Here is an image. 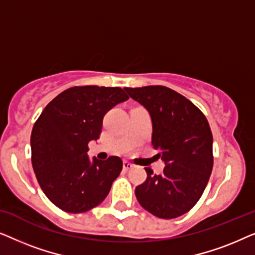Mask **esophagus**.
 <instances>
[{"label":"esophagus","mask_w":255,"mask_h":255,"mask_svg":"<svg viewBox=\"0 0 255 255\" xmlns=\"http://www.w3.org/2000/svg\"><path fill=\"white\" fill-rule=\"evenodd\" d=\"M133 165H132L131 162H128V161H124L123 162V168H124V170H128V169H131V168H133Z\"/></svg>","instance_id":"1"}]
</instances>
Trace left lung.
<instances>
[{
	"instance_id": "8db88e82",
	"label": "left lung",
	"mask_w": 255,
	"mask_h": 255,
	"mask_svg": "<svg viewBox=\"0 0 255 255\" xmlns=\"http://www.w3.org/2000/svg\"><path fill=\"white\" fill-rule=\"evenodd\" d=\"M124 89L148 111L152 145L166 165L160 175L145 168L147 179L135 188V197L145 210L159 218L182 216L201 198L214 166L207 118L194 103L167 87Z\"/></svg>"
}]
</instances>
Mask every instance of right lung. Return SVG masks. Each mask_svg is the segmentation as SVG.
Instances as JSON below:
<instances>
[{"instance_id": "1", "label": "right lung", "mask_w": 255, "mask_h": 255, "mask_svg": "<svg viewBox=\"0 0 255 255\" xmlns=\"http://www.w3.org/2000/svg\"><path fill=\"white\" fill-rule=\"evenodd\" d=\"M127 100L120 87H72L52 100L34 123L32 167L41 190L59 209L86 212L109 194L123 161L118 156L92 161L88 142L100 138L104 115Z\"/></svg>"}]
</instances>
